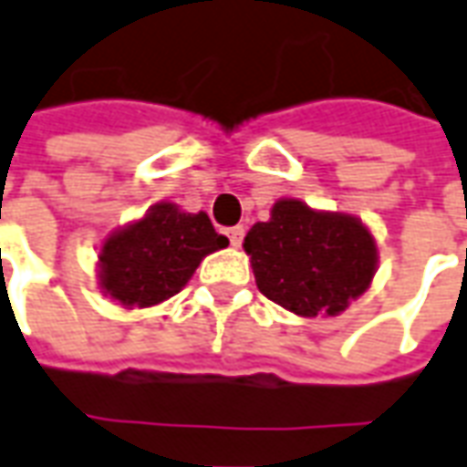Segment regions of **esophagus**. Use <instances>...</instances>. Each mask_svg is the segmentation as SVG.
<instances>
[{"label": "esophagus", "instance_id": "1", "mask_svg": "<svg viewBox=\"0 0 467 467\" xmlns=\"http://www.w3.org/2000/svg\"><path fill=\"white\" fill-rule=\"evenodd\" d=\"M227 237H230V243H233V247H240L243 244V237H244V230L237 224V227H230L227 230Z\"/></svg>", "mask_w": 467, "mask_h": 467}]
</instances>
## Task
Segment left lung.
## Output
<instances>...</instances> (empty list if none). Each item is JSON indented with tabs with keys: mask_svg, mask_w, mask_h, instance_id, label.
Returning <instances> with one entry per match:
<instances>
[{
	"mask_svg": "<svg viewBox=\"0 0 467 467\" xmlns=\"http://www.w3.org/2000/svg\"><path fill=\"white\" fill-rule=\"evenodd\" d=\"M260 293L296 316H336L369 288L377 243L361 220L280 200L244 237Z\"/></svg>",
	"mask_w": 467,
	"mask_h": 467,
	"instance_id": "8db88e82",
	"label": "left lung"
}]
</instances>
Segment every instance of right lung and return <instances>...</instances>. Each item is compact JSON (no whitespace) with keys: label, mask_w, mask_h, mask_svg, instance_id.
Returning <instances> with one entry per match:
<instances>
[{"label":"right lung","mask_w":467,"mask_h":467,"mask_svg":"<svg viewBox=\"0 0 467 467\" xmlns=\"http://www.w3.org/2000/svg\"><path fill=\"white\" fill-rule=\"evenodd\" d=\"M204 212L159 202L139 223L120 227L100 247L98 285L120 306L149 308L187 285L204 257L227 247Z\"/></svg>","instance_id":"add662e5"}]
</instances>
